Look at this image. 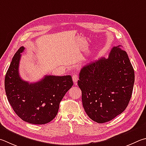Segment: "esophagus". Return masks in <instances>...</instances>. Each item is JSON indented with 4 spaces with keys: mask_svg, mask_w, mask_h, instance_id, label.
Here are the masks:
<instances>
[{
    "mask_svg": "<svg viewBox=\"0 0 146 146\" xmlns=\"http://www.w3.org/2000/svg\"><path fill=\"white\" fill-rule=\"evenodd\" d=\"M72 78H73V82L74 84H76V82H77L78 80V74L75 73L73 75V76H72Z\"/></svg>",
    "mask_w": 146,
    "mask_h": 146,
    "instance_id": "34e87169",
    "label": "esophagus"
}]
</instances>
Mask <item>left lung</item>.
Returning a JSON list of instances; mask_svg holds the SVG:
<instances>
[{"mask_svg":"<svg viewBox=\"0 0 146 146\" xmlns=\"http://www.w3.org/2000/svg\"><path fill=\"white\" fill-rule=\"evenodd\" d=\"M135 73L127 53L113 47L106 59L85 65L78 86L87 115L98 123L110 121L126 109L133 92Z\"/></svg>","mask_w":146,"mask_h":146,"instance_id":"8db88e82","label":"left lung"}]
</instances>
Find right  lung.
Listing matches in <instances>:
<instances>
[{"instance_id":"1","label":"right lung","mask_w":146,"mask_h":146,"mask_svg":"<svg viewBox=\"0 0 146 146\" xmlns=\"http://www.w3.org/2000/svg\"><path fill=\"white\" fill-rule=\"evenodd\" d=\"M20 47L16 52L5 76V91L13 110L23 121L44 124L55 118L60 102L73 86L71 75H46L35 83L23 80L19 75Z\"/></svg>"}]
</instances>
